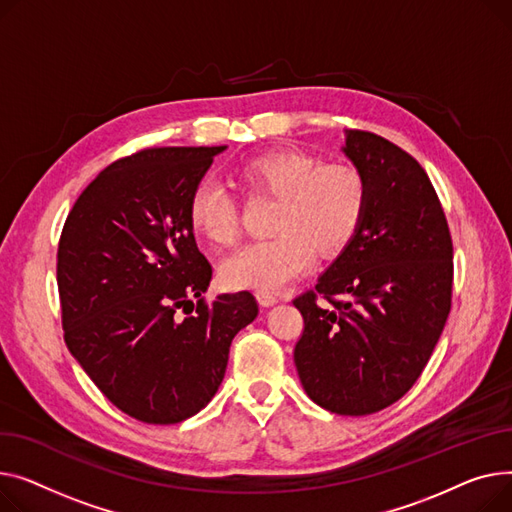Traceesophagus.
Wrapping results in <instances>:
<instances>
[{"label": "esophagus", "instance_id": "obj_1", "mask_svg": "<svg viewBox=\"0 0 512 512\" xmlns=\"http://www.w3.org/2000/svg\"><path fill=\"white\" fill-rule=\"evenodd\" d=\"M256 299H258V304H260L262 308H270V306H275V304L279 302L277 295L264 293V291H258V293H256Z\"/></svg>", "mask_w": 512, "mask_h": 512}]
</instances>
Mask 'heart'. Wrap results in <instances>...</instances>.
<instances>
[{
    "label": "heart",
    "mask_w": 512,
    "mask_h": 512,
    "mask_svg": "<svg viewBox=\"0 0 512 512\" xmlns=\"http://www.w3.org/2000/svg\"><path fill=\"white\" fill-rule=\"evenodd\" d=\"M248 190L277 198L273 229L227 256L219 277L229 289L273 293L312 264L316 250L330 258L357 235L368 208L366 175L351 163H322L302 150L256 155L235 171ZM190 229L213 246H231L237 215L231 196L215 182H200L188 200Z\"/></svg>",
    "instance_id": "1"
}]
</instances>
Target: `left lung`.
<instances>
[{
  "label": "left lung",
  "instance_id": "1",
  "mask_svg": "<svg viewBox=\"0 0 512 512\" xmlns=\"http://www.w3.org/2000/svg\"><path fill=\"white\" fill-rule=\"evenodd\" d=\"M343 153L366 175V217L316 291L293 299L304 316L293 362L316 405L370 415L407 393L442 335L453 239L430 177L403 148L345 130Z\"/></svg>",
  "mask_w": 512,
  "mask_h": 512
}]
</instances>
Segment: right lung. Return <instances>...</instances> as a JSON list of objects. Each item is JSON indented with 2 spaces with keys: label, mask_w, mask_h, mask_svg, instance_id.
Instances as JSON below:
<instances>
[{
  "label": "right lung",
  "mask_w": 512,
  "mask_h": 512,
  "mask_svg": "<svg viewBox=\"0 0 512 512\" xmlns=\"http://www.w3.org/2000/svg\"><path fill=\"white\" fill-rule=\"evenodd\" d=\"M225 148H146L111 163L59 237L66 345L101 393L144 424H177L204 409L233 337L258 316L248 291L202 299L213 268L196 246L188 200Z\"/></svg>",
  "instance_id": "add662e5"
}]
</instances>
